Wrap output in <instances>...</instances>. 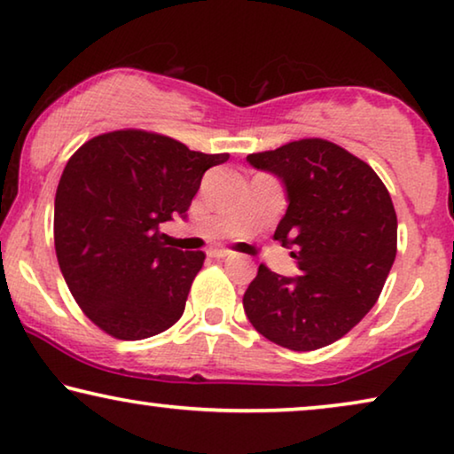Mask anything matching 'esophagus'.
<instances>
[{"instance_id":"1","label":"esophagus","mask_w":454,"mask_h":454,"mask_svg":"<svg viewBox=\"0 0 454 454\" xmlns=\"http://www.w3.org/2000/svg\"><path fill=\"white\" fill-rule=\"evenodd\" d=\"M207 254H209V257H214V259H228V257H232V253L226 251V248H212V251H209Z\"/></svg>"}]
</instances>
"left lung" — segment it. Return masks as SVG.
<instances>
[{"label": "left lung", "instance_id": "obj_1", "mask_svg": "<svg viewBox=\"0 0 454 454\" xmlns=\"http://www.w3.org/2000/svg\"><path fill=\"white\" fill-rule=\"evenodd\" d=\"M247 162L282 183L288 209L273 239L300 270L286 278L261 265L242 296L247 318L294 352L329 346L366 317L391 271V195L366 162L325 139H300Z\"/></svg>", "mask_w": 454, "mask_h": 454}]
</instances>
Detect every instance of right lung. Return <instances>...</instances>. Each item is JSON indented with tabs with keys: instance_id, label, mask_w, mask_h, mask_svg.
Masks as SVG:
<instances>
[{
	"instance_id": "right-lung-1",
	"label": "right lung",
	"mask_w": 454,
	"mask_h": 454,
	"mask_svg": "<svg viewBox=\"0 0 454 454\" xmlns=\"http://www.w3.org/2000/svg\"><path fill=\"white\" fill-rule=\"evenodd\" d=\"M203 154L158 133L127 129L86 142L55 193V253L80 309L108 335L137 341L183 317L206 254L166 247L162 222L187 218Z\"/></svg>"
}]
</instances>
